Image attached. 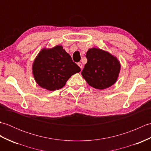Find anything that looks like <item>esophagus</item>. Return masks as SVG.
Listing matches in <instances>:
<instances>
[{
    "mask_svg": "<svg viewBox=\"0 0 151 151\" xmlns=\"http://www.w3.org/2000/svg\"><path fill=\"white\" fill-rule=\"evenodd\" d=\"M78 65L81 67V69H82V67H83V65H82V63H81V62H79V63H78Z\"/></svg>",
    "mask_w": 151,
    "mask_h": 151,
    "instance_id": "obj_1",
    "label": "esophagus"
}]
</instances>
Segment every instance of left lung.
<instances>
[{
	"label": "left lung",
	"mask_w": 151,
	"mask_h": 151,
	"mask_svg": "<svg viewBox=\"0 0 151 151\" xmlns=\"http://www.w3.org/2000/svg\"><path fill=\"white\" fill-rule=\"evenodd\" d=\"M86 57L88 62L85 64L82 75L89 86L104 89L116 82L121 69L116 58L97 48L89 49Z\"/></svg>",
	"instance_id": "1"
}]
</instances>
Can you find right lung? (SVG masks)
<instances>
[{
	"label": "right lung",
	"instance_id": "obj_1",
	"mask_svg": "<svg viewBox=\"0 0 151 151\" xmlns=\"http://www.w3.org/2000/svg\"><path fill=\"white\" fill-rule=\"evenodd\" d=\"M32 70L37 84L50 91L62 88L70 76L81 70L60 45L41 50L34 60Z\"/></svg>",
	"mask_w": 151,
	"mask_h": 151
}]
</instances>
